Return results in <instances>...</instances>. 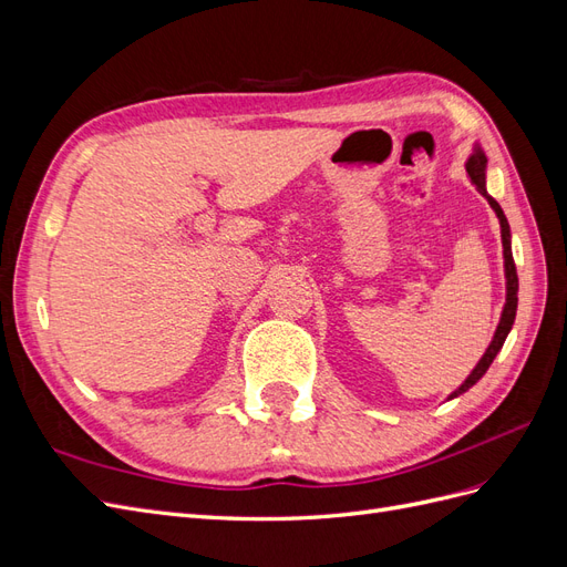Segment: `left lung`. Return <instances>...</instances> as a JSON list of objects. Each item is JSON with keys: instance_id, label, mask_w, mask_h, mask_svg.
Wrapping results in <instances>:
<instances>
[{"instance_id": "8db88e82", "label": "left lung", "mask_w": 567, "mask_h": 567, "mask_svg": "<svg viewBox=\"0 0 567 567\" xmlns=\"http://www.w3.org/2000/svg\"><path fill=\"white\" fill-rule=\"evenodd\" d=\"M466 173L468 179L473 182V186L477 188L480 194H483L489 203V208L494 210L496 219H499V227H502V246H504V277H506V302H504V310H502V319L496 323V331L492 336V342L487 346L485 354L480 357V362L475 364V369L466 375V381H463L447 400L458 398V394L468 392L483 375L487 373L489 364L494 362V357L499 354V350L504 348V340L513 329V321H516V310H518V271H516V262H513V252H511V227H508V219L502 210V205L496 203L489 194H487V156L485 151L480 144L473 146V153L466 161Z\"/></svg>"}]
</instances>
